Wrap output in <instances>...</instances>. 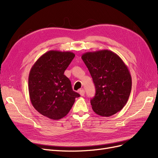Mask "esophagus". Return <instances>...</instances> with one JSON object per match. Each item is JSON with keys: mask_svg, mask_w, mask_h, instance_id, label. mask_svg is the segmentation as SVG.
<instances>
[{"mask_svg": "<svg viewBox=\"0 0 158 158\" xmlns=\"http://www.w3.org/2000/svg\"><path fill=\"white\" fill-rule=\"evenodd\" d=\"M79 94H80V95H81V96H84V94H85V91H84V89H80V90H79Z\"/></svg>", "mask_w": 158, "mask_h": 158, "instance_id": "esophagus-1", "label": "esophagus"}]
</instances>
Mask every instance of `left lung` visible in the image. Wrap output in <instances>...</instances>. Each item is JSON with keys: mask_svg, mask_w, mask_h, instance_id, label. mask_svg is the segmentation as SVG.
Instances as JSON below:
<instances>
[{"mask_svg": "<svg viewBox=\"0 0 158 158\" xmlns=\"http://www.w3.org/2000/svg\"><path fill=\"white\" fill-rule=\"evenodd\" d=\"M82 59L95 87L91 99L97 114L110 117L125 107L132 88V78L127 65L114 52L107 49L86 52Z\"/></svg>", "mask_w": 158, "mask_h": 158, "instance_id": "1", "label": "left lung"}]
</instances>
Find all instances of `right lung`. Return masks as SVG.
<instances>
[{
  "label": "right lung",
  "instance_id": "obj_1",
  "mask_svg": "<svg viewBox=\"0 0 158 158\" xmlns=\"http://www.w3.org/2000/svg\"><path fill=\"white\" fill-rule=\"evenodd\" d=\"M74 56L70 51L51 50L32 66L28 78L30 98L33 107L42 115L59 120L69 113L76 98L80 97L64 74Z\"/></svg>",
  "mask_w": 158,
  "mask_h": 158
}]
</instances>
